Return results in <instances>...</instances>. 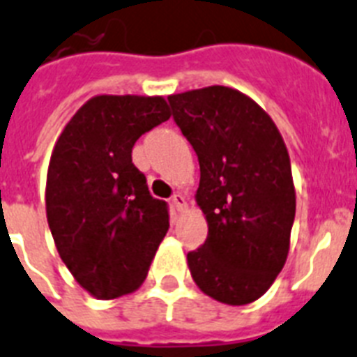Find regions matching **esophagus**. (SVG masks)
Returning a JSON list of instances; mask_svg holds the SVG:
<instances>
[{
	"mask_svg": "<svg viewBox=\"0 0 357 357\" xmlns=\"http://www.w3.org/2000/svg\"><path fill=\"white\" fill-rule=\"evenodd\" d=\"M172 205H174V208H176V211H179V212L187 211V206H188L187 197H185L183 194H174V196H172Z\"/></svg>",
	"mask_w": 357,
	"mask_h": 357,
	"instance_id": "34e87169",
	"label": "esophagus"
}]
</instances>
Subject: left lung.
Returning <instances> with one entry per match:
<instances>
[{"mask_svg":"<svg viewBox=\"0 0 357 357\" xmlns=\"http://www.w3.org/2000/svg\"><path fill=\"white\" fill-rule=\"evenodd\" d=\"M174 121L197 154L196 203L208 236L187 254L202 292L247 305L271 289L287 261L296 188L285 142L243 92L212 85L169 96Z\"/></svg>","mask_w":357,"mask_h":357,"instance_id":"left-lung-1","label":"left lung"}]
</instances>
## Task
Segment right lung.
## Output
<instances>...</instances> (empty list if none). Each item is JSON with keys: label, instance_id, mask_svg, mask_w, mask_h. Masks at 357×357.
Segmentation results:
<instances>
[{"label": "right lung", "instance_id": "add662e5", "mask_svg": "<svg viewBox=\"0 0 357 357\" xmlns=\"http://www.w3.org/2000/svg\"><path fill=\"white\" fill-rule=\"evenodd\" d=\"M169 118L163 96H94L54 145L47 221L59 257L94 298L134 292L169 230L167 203L132 163L134 143Z\"/></svg>", "mask_w": 357, "mask_h": 357}]
</instances>
